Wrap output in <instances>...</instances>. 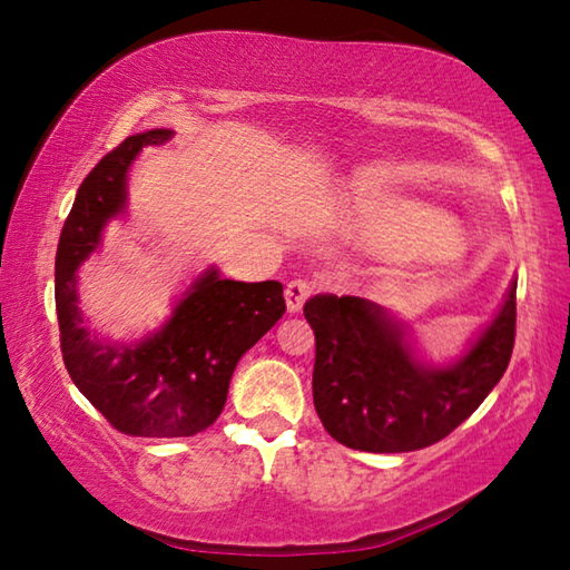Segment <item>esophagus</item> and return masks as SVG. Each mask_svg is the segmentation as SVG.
Here are the masks:
<instances>
[{
	"label": "esophagus",
	"mask_w": 570,
	"mask_h": 570,
	"mask_svg": "<svg viewBox=\"0 0 570 570\" xmlns=\"http://www.w3.org/2000/svg\"><path fill=\"white\" fill-rule=\"evenodd\" d=\"M312 292H314V286L308 284V282H302V278H296V282L288 284L286 292H284L288 314H298V312H302V306H304L306 298L312 296Z\"/></svg>",
	"instance_id": "34e87169"
}]
</instances>
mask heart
Listing matches in <instances>:
<instances>
[{
  "label": "heart",
  "mask_w": 570,
  "mask_h": 570,
  "mask_svg": "<svg viewBox=\"0 0 570 570\" xmlns=\"http://www.w3.org/2000/svg\"><path fill=\"white\" fill-rule=\"evenodd\" d=\"M356 218L366 228L374 230V234L402 238L412 246L430 244L432 254H450L452 244H455V230L442 224V216L420 206L382 208L372 204H360L356 206Z\"/></svg>",
  "instance_id": "b5f03b06"
}]
</instances>
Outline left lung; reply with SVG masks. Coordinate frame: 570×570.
<instances>
[{
    "label": "left lung",
    "mask_w": 570,
    "mask_h": 570,
    "mask_svg": "<svg viewBox=\"0 0 570 570\" xmlns=\"http://www.w3.org/2000/svg\"><path fill=\"white\" fill-rule=\"evenodd\" d=\"M316 336L314 407L326 432L362 452H412L448 438L503 377L515 342V278L458 360L417 356L410 326L362 296L304 304Z\"/></svg>",
    "instance_id": "obj_1"
}]
</instances>
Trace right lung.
<instances>
[{"instance_id":"1","label":"right lung","mask_w":570,"mask_h":570,"mask_svg":"<svg viewBox=\"0 0 570 570\" xmlns=\"http://www.w3.org/2000/svg\"><path fill=\"white\" fill-rule=\"evenodd\" d=\"M168 128L130 135L77 190L55 258L62 360L85 397L115 430L135 438H190L224 412L240 356L286 312L278 282H234L208 266L186 286L158 330L135 342L100 340L85 326L80 266L102 246L105 226L128 214V173Z\"/></svg>"}]
</instances>
